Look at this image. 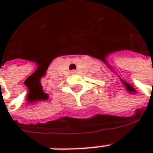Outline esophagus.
<instances>
[{
    "label": "esophagus",
    "instance_id": "34e87169",
    "mask_svg": "<svg viewBox=\"0 0 153 153\" xmlns=\"http://www.w3.org/2000/svg\"><path fill=\"white\" fill-rule=\"evenodd\" d=\"M73 72H74V73H75V72H76V71H73Z\"/></svg>",
    "mask_w": 153,
    "mask_h": 153
}]
</instances>
